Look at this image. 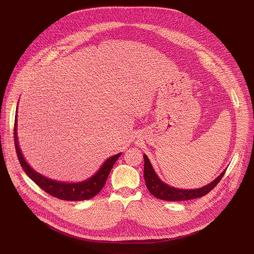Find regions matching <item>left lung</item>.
Listing matches in <instances>:
<instances>
[{
  "instance_id": "left-lung-1",
  "label": "left lung",
  "mask_w": 254,
  "mask_h": 254,
  "mask_svg": "<svg viewBox=\"0 0 254 254\" xmlns=\"http://www.w3.org/2000/svg\"><path fill=\"white\" fill-rule=\"evenodd\" d=\"M144 159V168H143V177L146 181L147 188L149 189L150 193L158 199L166 200V201H185L203 197L207 195L211 190H213L216 185L220 182V180L223 178L226 171L222 172L221 175L215 179L213 182L208 184L205 187L196 190H181L176 189L171 186L166 185L158 178L153 167L146 155H143Z\"/></svg>"
}]
</instances>
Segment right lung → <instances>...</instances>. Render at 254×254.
Returning <instances> with one entry per match:
<instances>
[{
	"label": "right lung",
	"mask_w": 254,
	"mask_h": 254,
	"mask_svg": "<svg viewBox=\"0 0 254 254\" xmlns=\"http://www.w3.org/2000/svg\"><path fill=\"white\" fill-rule=\"evenodd\" d=\"M14 139H15V148L18 160L20 162L21 167L25 171V173L32 179L34 182L37 184L42 190H44L49 195L56 197L60 200H67V201H82L87 200L94 197L99 191L103 188L106 179L110 175L111 170L113 169L115 163L120 158L121 154L111 157L107 159L99 171L92 176L90 179L83 181L81 183H61L56 182V181L50 180L37 172H35L25 161L21 150L19 148L18 137H17V118L15 120V127H14Z\"/></svg>",
	"instance_id": "right-lung-1"
}]
</instances>
